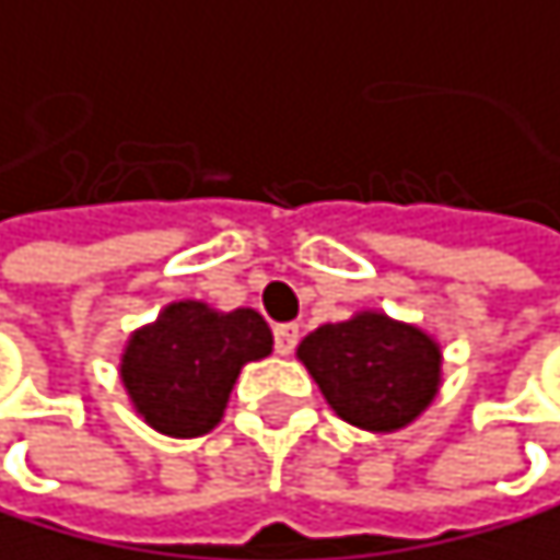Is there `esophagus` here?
<instances>
[{
    "mask_svg": "<svg viewBox=\"0 0 560 560\" xmlns=\"http://www.w3.org/2000/svg\"><path fill=\"white\" fill-rule=\"evenodd\" d=\"M273 341H277V352L280 355H290L298 346V325H277L273 328Z\"/></svg>",
    "mask_w": 560,
    "mask_h": 560,
    "instance_id": "1",
    "label": "esophagus"
}]
</instances>
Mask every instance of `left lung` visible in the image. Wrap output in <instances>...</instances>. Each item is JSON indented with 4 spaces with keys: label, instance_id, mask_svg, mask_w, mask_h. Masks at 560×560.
I'll use <instances>...</instances> for the list:
<instances>
[{
    "label": "left lung",
    "instance_id": "8db88e82",
    "mask_svg": "<svg viewBox=\"0 0 560 560\" xmlns=\"http://www.w3.org/2000/svg\"><path fill=\"white\" fill-rule=\"evenodd\" d=\"M298 362L341 421L393 434L434 404L444 355L441 341L421 325L370 307L304 335Z\"/></svg>",
    "mask_w": 560,
    "mask_h": 560
}]
</instances>
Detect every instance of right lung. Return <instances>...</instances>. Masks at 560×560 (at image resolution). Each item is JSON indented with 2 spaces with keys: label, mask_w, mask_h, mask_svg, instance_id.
Here are the masks:
<instances>
[{
  "label": "right lung",
  "mask_w": 560,
  "mask_h": 560,
  "mask_svg": "<svg viewBox=\"0 0 560 560\" xmlns=\"http://www.w3.org/2000/svg\"><path fill=\"white\" fill-rule=\"evenodd\" d=\"M270 352L273 331L259 311L174 301L129 335L119 380L139 421L167 438H198L225 417L243 365Z\"/></svg>",
  "instance_id": "1"
}]
</instances>
